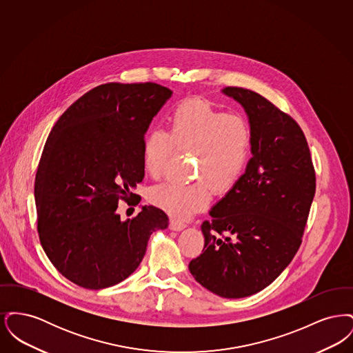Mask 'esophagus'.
Returning <instances> with one entry per match:
<instances>
[{"mask_svg": "<svg viewBox=\"0 0 353 353\" xmlns=\"http://www.w3.org/2000/svg\"><path fill=\"white\" fill-rule=\"evenodd\" d=\"M169 228H170V230L180 232V230H183V229L186 228V225H185L184 222L179 221V219H170V222H169Z\"/></svg>", "mask_w": 353, "mask_h": 353, "instance_id": "1", "label": "esophagus"}]
</instances>
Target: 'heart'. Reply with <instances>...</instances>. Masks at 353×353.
I'll list each match as a JSON object with an SVG mask.
<instances>
[{
	"mask_svg": "<svg viewBox=\"0 0 353 353\" xmlns=\"http://www.w3.org/2000/svg\"><path fill=\"white\" fill-rule=\"evenodd\" d=\"M193 152L196 183H164L152 188V203L169 216L188 219L212 199L213 189L229 192L241 181L249 167L254 130L248 119L226 114L203 101H186L174 108L169 131L151 130L143 141L141 161L145 172L157 179L174 150Z\"/></svg>",
	"mask_w": 353,
	"mask_h": 353,
	"instance_id": "b5f03b06",
	"label": "heart"
}]
</instances>
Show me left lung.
I'll list each match as a JSON object with an SVG mask.
<instances>
[{
	"label": "left lung",
	"instance_id": "8db88e82",
	"mask_svg": "<svg viewBox=\"0 0 353 353\" xmlns=\"http://www.w3.org/2000/svg\"><path fill=\"white\" fill-rule=\"evenodd\" d=\"M221 92L243 107L254 130L252 156L241 181L202 223L205 246L189 271L213 294L238 299L271 285L295 256L315 196V170L294 119L250 90Z\"/></svg>",
	"mask_w": 353,
	"mask_h": 353
}]
</instances>
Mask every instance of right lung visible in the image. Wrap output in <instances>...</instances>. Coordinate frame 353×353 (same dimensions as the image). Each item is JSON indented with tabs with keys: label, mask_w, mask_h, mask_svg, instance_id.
<instances>
[{
	"label": "right lung",
	"mask_w": 353,
	"mask_h": 353,
	"mask_svg": "<svg viewBox=\"0 0 353 353\" xmlns=\"http://www.w3.org/2000/svg\"><path fill=\"white\" fill-rule=\"evenodd\" d=\"M160 84L107 83L74 101L46 140L35 176L39 241L54 268L75 285L101 290L139 268L167 214L143 206L121 221L120 200L140 202L141 151L152 119L170 99Z\"/></svg>",
	"instance_id": "obj_1"
}]
</instances>
